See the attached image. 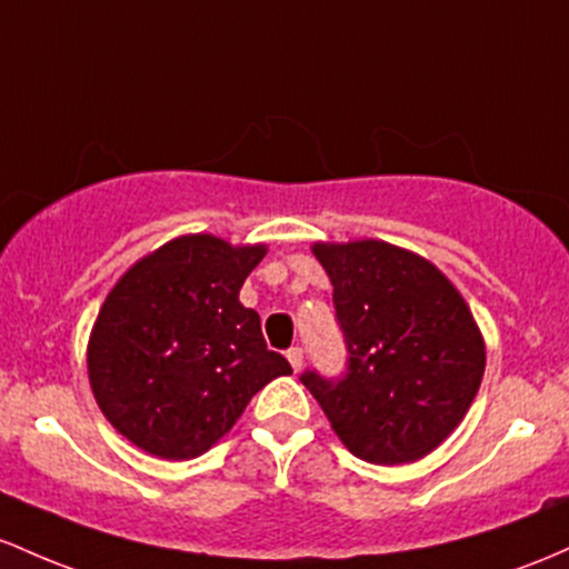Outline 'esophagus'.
Wrapping results in <instances>:
<instances>
[{
  "instance_id": "34e87169",
  "label": "esophagus",
  "mask_w": 569,
  "mask_h": 569,
  "mask_svg": "<svg viewBox=\"0 0 569 569\" xmlns=\"http://www.w3.org/2000/svg\"><path fill=\"white\" fill-rule=\"evenodd\" d=\"M287 360H290L292 370H301L303 368V349L301 347H290V349H287Z\"/></svg>"
}]
</instances>
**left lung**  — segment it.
Masks as SVG:
<instances>
[{
	"instance_id": "8db88e82",
	"label": "left lung",
	"mask_w": 569,
	"mask_h": 569,
	"mask_svg": "<svg viewBox=\"0 0 569 569\" xmlns=\"http://www.w3.org/2000/svg\"><path fill=\"white\" fill-rule=\"evenodd\" d=\"M315 254L333 282L347 368L303 370L306 389L355 457L430 455L462 422L487 366L468 303L436 266L387 241L317 244Z\"/></svg>"
}]
</instances>
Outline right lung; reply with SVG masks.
<instances>
[{
  "label": "right lung",
  "mask_w": 569,
  "mask_h": 569,
  "mask_svg": "<svg viewBox=\"0 0 569 569\" xmlns=\"http://www.w3.org/2000/svg\"><path fill=\"white\" fill-rule=\"evenodd\" d=\"M266 247L182 236L112 287L88 343L93 398L147 455L193 459L212 449L254 392L290 362L266 347L239 290Z\"/></svg>",
  "instance_id": "right-lung-1"
}]
</instances>
